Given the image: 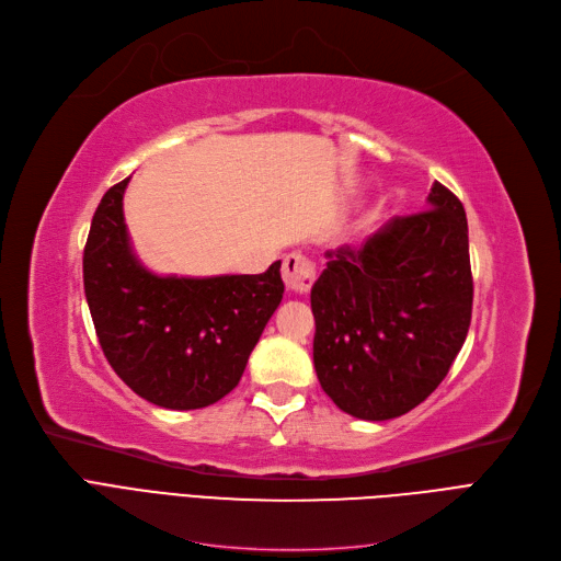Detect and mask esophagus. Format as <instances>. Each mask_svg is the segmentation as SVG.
Masks as SVG:
<instances>
[{"label":"esophagus","mask_w":561,"mask_h":561,"mask_svg":"<svg viewBox=\"0 0 561 561\" xmlns=\"http://www.w3.org/2000/svg\"><path fill=\"white\" fill-rule=\"evenodd\" d=\"M283 280L287 289L304 295L316 280V264L299 253H289L283 260Z\"/></svg>","instance_id":"obj_1"}]
</instances>
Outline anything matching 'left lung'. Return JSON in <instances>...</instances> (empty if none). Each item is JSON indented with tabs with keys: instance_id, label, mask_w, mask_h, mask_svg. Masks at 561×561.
<instances>
[{
	"instance_id": "1",
	"label": "left lung",
	"mask_w": 561,
	"mask_h": 561,
	"mask_svg": "<svg viewBox=\"0 0 561 561\" xmlns=\"http://www.w3.org/2000/svg\"><path fill=\"white\" fill-rule=\"evenodd\" d=\"M327 260L311 289L322 390L359 420L413 411L448 376L471 324L465 206L434 183L427 210L392 218L359 250L341 245Z\"/></svg>"
}]
</instances>
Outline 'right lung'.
Wrapping results in <instances>:
<instances>
[{"instance_id":"obj_1","label":"right lung","mask_w":561,"mask_h":561,"mask_svg":"<svg viewBox=\"0 0 561 561\" xmlns=\"http://www.w3.org/2000/svg\"><path fill=\"white\" fill-rule=\"evenodd\" d=\"M129 179L96 206L83 285L102 351L141 399L204 409L237 388L283 299L280 262L257 276H158L134 255L123 216Z\"/></svg>"}]
</instances>
